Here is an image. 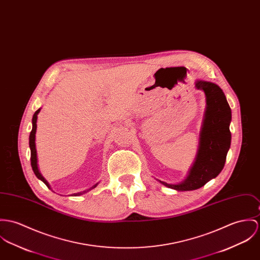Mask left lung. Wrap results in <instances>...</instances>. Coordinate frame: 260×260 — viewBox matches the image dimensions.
Here are the masks:
<instances>
[{
  "instance_id": "1",
  "label": "left lung",
  "mask_w": 260,
  "mask_h": 260,
  "mask_svg": "<svg viewBox=\"0 0 260 260\" xmlns=\"http://www.w3.org/2000/svg\"><path fill=\"white\" fill-rule=\"evenodd\" d=\"M194 87L204 91L207 102L196 160L181 183L169 184L156 179L167 188L179 191L200 189L217 177L223 169L232 141V110L221 88L201 79L194 82Z\"/></svg>"
}]
</instances>
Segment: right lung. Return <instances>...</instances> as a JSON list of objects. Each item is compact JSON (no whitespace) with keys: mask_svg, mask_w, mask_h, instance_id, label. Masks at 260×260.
I'll list each match as a JSON object with an SVG mask.
<instances>
[{"mask_svg":"<svg viewBox=\"0 0 260 260\" xmlns=\"http://www.w3.org/2000/svg\"><path fill=\"white\" fill-rule=\"evenodd\" d=\"M41 109H42V108L38 109V110L35 112V114H34V116H32V120H31V123H32V129H31V132H30V134H29L30 164H31L32 171H34L35 175L37 176V178H38L39 180H41L42 182H44V183L47 185V188H49V189H50V186H49L48 182H47V180H46V179L43 177V175L41 174V172H40V170H39V165H38V156H37V149H36V132H37V121H38V114L40 113ZM97 185H98V183H97V184H95V185H93V186H92L90 189H86V190H83V191H79V192H76V193H73L72 196H74V197H77V196L83 194V193H85V192L89 191L90 189H94V188H96V186H97Z\"/></svg>","mask_w":260,"mask_h":260,"instance_id":"1","label":"right lung"}]
</instances>
